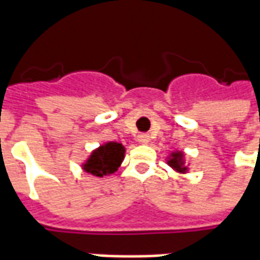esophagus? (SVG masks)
<instances>
[{"label": "esophagus", "instance_id": "esophagus-1", "mask_svg": "<svg viewBox=\"0 0 260 260\" xmlns=\"http://www.w3.org/2000/svg\"><path fill=\"white\" fill-rule=\"evenodd\" d=\"M138 141L146 145V143H149V136H147L146 134H141V135L138 136Z\"/></svg>", "mask_w": 260, "mask_h": 260}]
</instances>
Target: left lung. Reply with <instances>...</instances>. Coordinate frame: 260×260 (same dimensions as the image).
I'll return each mask as SVG.
<instances>
[{
	"label": "left lung",
	"mask_w": 260,
	"mask_h": 260,
	"mask_svg": "<svg viewBox=\"0 0 260 260\" xmlns=\"http://www.w3.org/2000/svg\"><path fill=\"white\" fill-rule=\"evenodd\" d=\"M167 163H169V166L171 169H174L175 171H178V173L185 174L186 171H188V167L185 166V160H184V153L182 152L171 153L169 160H167Z\"/></svg>",
	"instance_id": "1"
}]
</instances>
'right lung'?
Returning <instances> with one entry per match:
<instances>
[{"instance_id": "1", "label": "right lung", "mask_w": 260, "mask_h": 260, "mask_svg": "<svg viewBox=\"0 0 260 260\" xmlns=\"http://www.w3.org/2000/svg\"><path fill=\"white\" fill-rule=\"evenodd\" d=\"M125 147L118 142H107L96 150H93L89 158L83 163L86 173L96 177H104L115 173L122 163Z\"/></svg>"}]
</instances>
